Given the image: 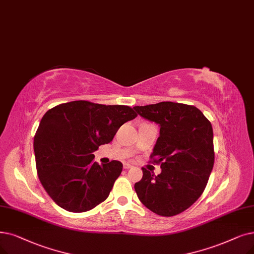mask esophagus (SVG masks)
<instances>
[{"label": "esophagus", "instance_id": "1", "mask_svg": "<svg viewBox=\"0 0 254 254\" xmlns=\"http://www.w3.org/2000/svg\"><path fill=\"white\" fill-rule=\"evenodd\" d=\"M133 167V165H130V164H128V163H125L124 164V168L125 169H129V168H131Z\"/></svg>", "mask_w": 254, "mask_h": 254}]
</instances>
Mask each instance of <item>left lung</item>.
<instances>
[{"instance_id": "left-lung-1", "label": "left lung", "mask_w": 254, "mask_h": 254, "mask_svg": "<svg viewBox=\"0 0 254 254\" xmlns=\"http://www.w3.org/2000/svg\"><path fill=\"white\" fill-rule=\"evenodd\" d=\"M134 109L160 126L150 159L162 168L159 175L142 168V179L135 184L138 198L157 215L181 214L200 197L212 172V125L199 109L190 105L162 102Z\"/></svg>"}]
</instances>
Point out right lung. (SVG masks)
<instances>
[{"mask_svg": "<svg viewBox=\"0 0 254 254\" xmlns=\"http://www.w3.org/2000/svg\"><path fill=\"white\" fill-rule=\"evenodd\" d=\"M136 117L128 106L87 101L61 104L43 115L34 136L36 169L42 187L60 207L83 213L107 199L123 164L100 165L92 152Z\"/></svg>", "mask_w": 254, "mask_h": 254, "instance_id": "add662e5", "label": "right lung"}]
</instances>
